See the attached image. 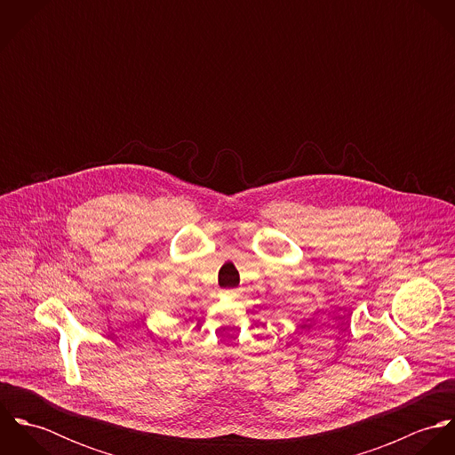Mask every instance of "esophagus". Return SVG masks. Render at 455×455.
<instances>
[{
	"instance_id": "esophagus-1",
	"label": "esophagus",
	"mask_w": 455,
	"mask_h": 455,
	"mask_svg": "<svg viewBox=\"0 0 455 455\" xmlns=\"http://www.w3.org/2000/svg\"><path fill=\"white\" fill-rule=\"evenodd\" d=\"M224 296H228V298H236V291H224Z\"/></svg>"
}]
</instances>
